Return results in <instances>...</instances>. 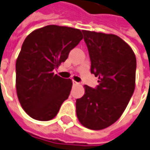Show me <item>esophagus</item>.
<instances>
[{
	"label": "esophagus",
	"mask_w": 150,
	"mask_h": 150,
	"mask_svg": "<svg viewBox=\"0 0 150 150\" xmlns=\"http://www.w3.org/2000/svg\"><path fill=\"white\" fill-rule=\"evenodd\" d=\"M77 84H79V83H78L77 82H76V81L73 80V86H75V85H77Z\"/></svg>",
	"instance_id": "obj_1"
}]
</instances>
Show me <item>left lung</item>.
Instances as JSON below:
<instances>
[{
    "mask_svg": "<svg viewBox=\"0 0 150 150\" xmlns=\"http://www.w3.org/2000/svg\"><path fill=\"white\" fill-rule=\"evenodd\" d=\"M91 60V73L99 85H85V94L77 99V116L82 125L102 129L120 117L134 91L136 58L117 35L82 30Z\"/></svg>",
    "mask_w": 150,
    "mask_h": 150,
    "instance_id": "left-lung-1",
    "label": "left lung"
}]
</instances>
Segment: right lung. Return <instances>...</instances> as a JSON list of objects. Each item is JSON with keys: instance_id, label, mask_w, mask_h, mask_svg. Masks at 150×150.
I'll list each match as a JSON object with an SVG mask.
<instances>
[{"instance_id": "add662e5", "label": "right lung", "mask_w": 150, "mask_h": 150, "mask_svg": "<svg viewBox=\"0 0 150 150\" xmlns=\"http://www.w3.org/2000/svg\"><path fill=\"white\" fill-rule=\"evenodd\" d=\"M82 31L52 25L35 30L24 41L16 64V91L22 108L33 119L54 118L72 89L71 79L53 70L82 40Z\"/></svg>"}]
</instances>
